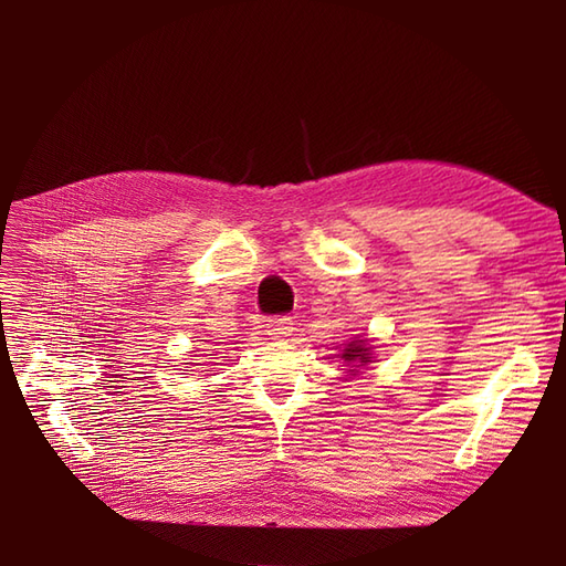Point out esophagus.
I'll list each match as a JSON object with an SVG mask.
<instances>
[{
	"label": "esophagus",
	"instance_id": "obj_1",
	"mask_svg": "<svg viewBox=\"0 0 566 566\" xmlns=\"http://www.w3.org/2000/svg\"><path fill=\"white\" fill-rule=\"evenodd\" d=\"M292 332H294V319L292 317H270L268 322H265V334L270 336V338H286V336H292Z\"/></svg>",
	"mask_w": 566,
	"mask_h": 566
}]
</instances>
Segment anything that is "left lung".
<instances>
[{
  "label": "left lung",
  "instance_id": "1",
  "mask_svg": "<svg viewBox=\"0 0 566 566\" xmlns=\"http://www.w3.org/2000/svg\"><path fill=\"white\" fill-rule=\"evenodd\" d=\"M342 358L346 363H353V367L367 365V363H373V346H367V338H355V342H350L344 348Z\"/></svg>",
  "mask_w": 566,
  "mask_h": 566
}]
</instances>
